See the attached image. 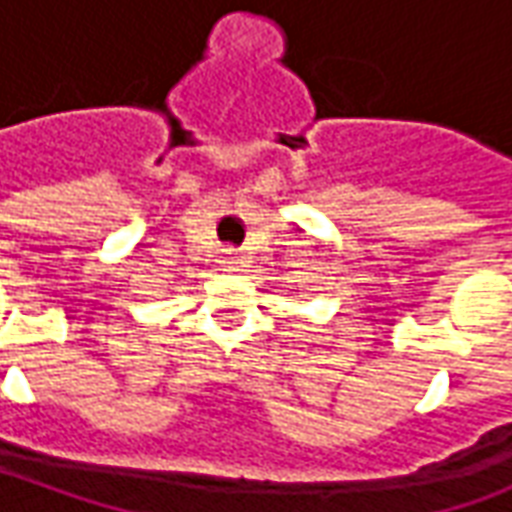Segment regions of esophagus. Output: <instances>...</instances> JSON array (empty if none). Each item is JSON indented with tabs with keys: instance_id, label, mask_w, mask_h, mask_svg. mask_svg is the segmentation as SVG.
<instances>
[{
	"instance_id": "34e87169",
	"label": "esophagus",
	"mask_w": 512,
	"mask_h": 512,
	"mask_svg": "<svg viewBox=\"0 0 512 512\" xmlns=\"http://www.w3.org/2000/svg\"><path fill=\"white\" fill-rule=\"evenodd\" d=\"M222 263H224V268H238V263H241V260H238L233 252H227V257H224Z\"/></svg>"
}]
</instances>
